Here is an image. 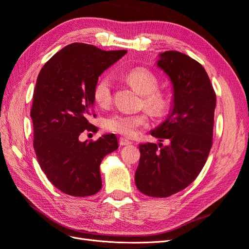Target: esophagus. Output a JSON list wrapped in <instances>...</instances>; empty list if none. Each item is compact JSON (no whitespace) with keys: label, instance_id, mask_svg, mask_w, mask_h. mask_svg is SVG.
<instances>
[{"label":"esophagus","instance_id":"esophagus-1","mask_svg":"<svg viewBox=\"0 0 249 249\" xmlns=\"http://www.w3.org/2000/svg\"><path fill=\"white\" fill-rule=\"evenodd\" d=\"M131 141L130 140H127V139H125V138H124V137H120L119 138V144L120 145H129V144H131Z\"/></svg>","mask_w":249,"mask_h":249}]
</instances>
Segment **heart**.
Here are the masks:
<instances>
[{
    "mask_svg": "<svg viewBox=\"0 0 249 249\" xmlns=\"http://www.w3.org/2000/svg\"><path fill=\"white\" fill-rule=\"evenodd\" d=\"M129 84L142 95V106L154 116H162L166 113L169 102L166 94L157 90L158 79L155 74L145 69H135L125 76ZM92 97L96 106L108 108L112 103V83L109 77H102L93 87ZM148 124L145 112L130 113L117 112L103 120L104 129L125 137H134L141 127Z\"/></svg>",
    "mask_w": 249,
    "mask_h": 249,
    "instance_id": "1",
    "label": "heart"
}]
</instances>
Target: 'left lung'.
<instances>
[{
  "label": "left lung",
  "instance_id": "obj_1",
  "mask_svg": "<svg viewBox=\"0 0 249 249\" xmlns=\"http://www.w3.org/2000/svg\"><path fill=\"white\" fill-rule=\"evenodd\" d=\"M157 65L171 80L173 107L150 134L170 143L139 145L135 183L143 194L161 198L184 190L205 166L213 144L216 94L202 65L183 53L164 52Z\"/></svg>",
  "mask_w": 249,
  "mask_h": 249
}]
</instances>
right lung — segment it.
Returning <instances> with one entry per match:
<instances>
[{
  "mask_svg": "<svg viewBox=\"0 0 249 249\" xmlns=\"http://www.w3.org/2000/svg\"><path fill=\"white\" fill-rule=\"evenodd\" d=\"M125 53L74 42L56 53L37 77L31 108L34 150L48 179L65 194L85 197L101 190L100 165L118 148L117 138L107 134L81 142L79 136L97 131L89 122L93 87Z\"/></svg>",
  "mask_w": 249,
  "mask_h": 249,
  "instance_id": "add662e5",
  "label": "right lung"
}]
</instances>
